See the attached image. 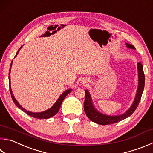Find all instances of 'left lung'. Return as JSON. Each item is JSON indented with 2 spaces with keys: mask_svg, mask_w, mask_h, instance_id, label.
Wrapping results in <instances>:
<instances>
[{
  "mask_svg": "<svg viewBox=\"0 0 153 153\" xmlns=\"http://www.w3.org/2000/svg\"><path fill=\"white\" fill-rule=\"evenodd\" d=\"M125 44H126V46L128 48L136 49L134 47L131 45V44H129L128 43H126ZM137 69L138 76V85L134 100L129 109L126 110L124 114H122L109 116L104 114L100 112L95 108V106H94L92 102V99H91V96L90 92H89V91L88 90H85V98L84 104V108L85 114L87 115L90 120L94 122V123H96L98 124L108 125L118 123V122L123 120L124 119L128 118V116L132 114V113L134 112L136 109H137L138 105L140 102L141 96H142L144 88V81H145V77H144V74L143 67L142 63L140 62L137 63Z\"/></svg>",
  "mask_w": 153,
  "mask_h": 153,
  "instance_id": "8db88e82",
  "label": "left lung"
}]
</instances>
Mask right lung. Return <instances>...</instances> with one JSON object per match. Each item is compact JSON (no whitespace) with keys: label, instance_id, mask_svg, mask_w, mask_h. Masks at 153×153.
Returning <instances> with one entry per match:
<instances>
[{"label":"right lung","instance_id":"right-lung-1","mask_svg":"<svg viewBox=\"0 0 153 153\" xmlns=\"http://www.w3.org/2000/svg\"><path fill=\"white\" fill-rule=\"evenodd\" d=\"M22 45L19 49L18 50L17 53H16V54L15 55V57L17 55V54L19 53V51H20V49L22 48ZM12 63H13V61L12 62L10 63V71H9V88H10V95H11V98H12L14 102V103L15 104V105L17 106L19 109H21V110H23V112H25L27 114H28L30 116H32L33 118H38V119H48L52 117V116H55L56 114L59 112V108L61 107V105H62V103L63 100L65 98L66 96H68V94H69L71 91V89H69V90H65L64 92L62 93V94H61V96L59 97V98L57 100V101L55 102V103L52 105V106L49 108V109L47 110L43 111V112H30V111L27 110L26 109H25L23 107L21 106V105L19 104V102H17V100L15 99V96L13 94V91L12 90H11V87H10V70H11V66H12Z\"/></svg>","mask_w":153,"mask_h":153}]
</instances>
